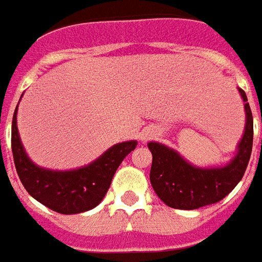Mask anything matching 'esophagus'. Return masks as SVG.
I'll return each mask as SVG.
<instances>
[{"mask_svg": "<svg viewBox=\"0 0 262 262\" xmlns=\"http://www.w3.org/2000/svg\"><path fill=\"white\" fill-rule=\"evenodd\" d=\"M151 136H153V133L148 130H144L142 133V140H148V139H151Z\"/></svg>", "mask_w": 262, "mask_h": 262, "instance_id": "34e87169", "label": "esophagus"}]
</instances>
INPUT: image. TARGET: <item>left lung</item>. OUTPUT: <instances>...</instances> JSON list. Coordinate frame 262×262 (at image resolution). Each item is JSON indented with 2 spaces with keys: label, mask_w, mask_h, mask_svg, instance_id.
<instances>
[{
  "label": "left lung",
  "mask_w": 262,
  "mask_h": 262,
  "mask_svg": "<svg viewBox=\"0 0 262 262\" xmlns=\"http://www.w3.org/2000/svg\"><path fill=\"white\" fill-rule=\"evenodd\" d=\"M247 115L246 132L238 144V153L223 168H196L178 154L159 143H148L153 154L150 182L159 198L174 209L202 208L222 201L234 189L246 172L253 150V114L247 95L238 90Z\"/></svg>",
  "instance_id": "left-lung-1"
}]
</instances>
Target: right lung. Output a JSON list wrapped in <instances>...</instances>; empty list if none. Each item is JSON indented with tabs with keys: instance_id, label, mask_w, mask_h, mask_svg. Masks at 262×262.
I'll return each mask as SVG.
<instances>
[{
	"instance_id": "right-lung-1",
	"label": "right lung",
	"mask_w": 262,
	"mask_h": 262,
	"mask_svg": "<svg viewBox=\"0 0 262 262\" xmlns=\"http://www.w3.org/2000/svg\"><path fill=\"white\" fill-rule=\"evenodd\" d=\"M16 109L12 118L11 147L16 172L29 195L57 213H81L95 208L108 192L120 163L136 148L137 142L119 143L92 164L80 170L64 172L43 170L28 159L20 144L16 127Z\"/></svg>"
}]
</instances>
